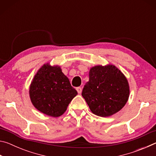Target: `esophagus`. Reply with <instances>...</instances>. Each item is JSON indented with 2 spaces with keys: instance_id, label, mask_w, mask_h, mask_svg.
Returning <instances> with one entry per match:
<instances>
[{
  "instance_id": "34e87169",
  "label": "esophagus",
  "mask_w": 156,
  "mask_h": 156,
  "mask_svg": "<svg viewBox=\"0 0 156 156\" xmlns=\"http://www.w3.org/2000/svg\"><path fill=\"white\" fill-rule=\"evenodd\" d=\"M76 90H77L78 94H81V92H82V88L80 87H78L76 88Z\"/></svg>"
}]
</instances>
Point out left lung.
Instances as JSON below:
<instances>
[{"mask_svg":"<svg viewBox=\"0 0 156 156\" xmlns=\"http://www.w3.org/2000/svg\"><path fill=\"white\" fill-rule=\"evenodd\" d=\"M89 76L82 96L91 112L107 117L119 112L129 96L128 81L123 73L113 65H98L91 69Z\"/></svg>","mask_w":156,"mask_h":156,"instance_id":"1","label":"left lung"}]
</instances>
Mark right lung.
Listing matches in <instances>:
<instances>
[{
	"label": "right lung",
	"instance_id": "obj_1",
	"mask_svg": "<svg viewBox=\"0 0 156 156\" xmlns=\"http://www.w3.org/2000/svg\"><path fill=\"white\" fill-rule=\"evenodd\" d=\"M78 94L68 78L58 66L44 65L34 76L30 88L31 101L47 115L58 117Z\"/></svg>",
	"mask_w": 156,
	"mask_h": 156
}]
</instances>
